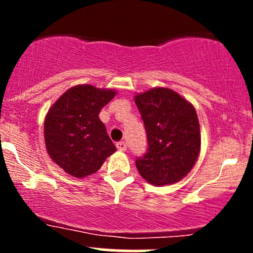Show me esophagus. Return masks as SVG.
<instances>
[{
  "label": "esophagus",
  "mask_w": 253,
  "mask_h": 253,
  "mask_svg": "<svg viewBox=\"0 0 253 253\" xmlns=\"http://www.w3.org/2000/svg\"><path fill=\"white\" fill-rule=\"evenodd\" d=\"M116 148L120 150V152H126L127 145H126V143H125L124 141H121V142H117L116 143Z\"/></svg>",
  "instance_id": "34e87169"
}]
</instances>
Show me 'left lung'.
Listing matches in <instances>:
<instances>
[{
	"mask_svg": "<svg viewBox=\"0 0 253 253\" xmlns=\"http://www.w3.org/2000/svg\"><path fill=\"white\" fill-rule=\"evenodd\" d=\"M147 131V153L136 162L139 175L153 186L178 182L201 153V129L195 106L164 86L134 94Z\"/></svg>",
	"mask_w": 253,
	"mask_h": 253,
	"instance_id": "obj_1",
	"label": "left lung"
}]
</instances>
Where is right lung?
Returning a JSON list of instances; mask_svg holds the SVG:
<instances>
[{"label":"right lung","mask_w":253,"mask_h":253,"mask_svg":"<svg viewBox=\"0 0 253 253\" xmlns=\"http://www.w3.org/2000/svg\"><path fill=\"white\" fill-rule=\"evenodd\" d=\"M116 94V89L78 84L48 109L44 120L45 145L52 162L66 174L77 178L93 175L116 152L99 119V112Z\"/></svg>","instance_id":"add662e5"}]
</instances>
